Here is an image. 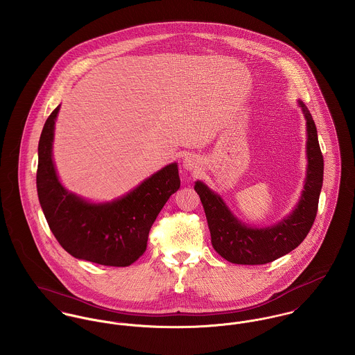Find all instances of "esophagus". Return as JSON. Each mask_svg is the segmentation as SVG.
<instances>
[{
	"label": "esophagus",
	"instance_id": "esophagus-1",
	"mask_svg": "<svg viewBox=\"0 0 355 355\" xmlns=\"http://www.w3.org/2000/svg\"><path fill=\"white\" fill-rule=\"evenodd\" d=\"M184 167L187 168V170H189V171H196L198 167H200V162H198V159L194 157V155H191V154H188L185 158H184Z\"/></svg>",
	"mask_w": 355,
	"mask_h": 355
}]
</instances>
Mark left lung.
I'll use <instances>...</instances> for the list:
<instances>
[{
	"label": "left lung",
	"instance_id": "1",
	"mask_svg": "<svg viewBox=\"0 0 355 355\" xmlns=\"http://www.w3.org/2000/svg\"><path fill=\"white\" fill-rule=\"evenodd\" d=\"M297 104L306 121V174L300 198L292 212L265 227H252L230 209L223 197L202 181L194 182L200 196L212 245L218 255L238 265H263L295 250L308 235L316 214L323 187L324 162L320 151L318 130L305 104Z\"/></svg>",
	"mask_w": 355,
	"mask_h": 355
}]
</instances>
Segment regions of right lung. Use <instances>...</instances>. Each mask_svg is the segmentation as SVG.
<instances>
[{"label":"right lung","instance_id":"right-lung-1","mask_svg":"<svg viewBox=\"0 0 355 355\" xmlns=\"http://www.w3.org/2000/svg\"><path fill=\"white\" fill-rule=\"evenodd\" d=\"M60 105L49 116L37 147L36 188L56 241L70 255L104 266H130L147 248L151 225L173 193L180 189L173 162L112 201L94 202L67 191L56 173L53 144Z\"/></svg>","mask_w":355,"mask_h":355}]
</instances>
